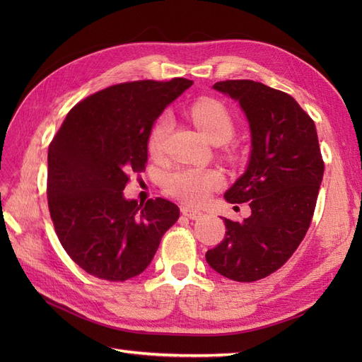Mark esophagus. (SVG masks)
<instances>
[{
  "label": "esophagus",
  "instance_id": "esophagus-1",
  "mask_svg": "<svg viewBox=\"0 0 362 362\" xmlns=\"http://www.w3.org/2000/svg\"><path fill=\"white\" fill-rule=\"evenodd\" d=\"M180 211H182L183 216H187V218H189V219H197V218L202 216L201 211L194 210V209H189V206H182Z\"/></svg>",
  "mask_w": 362,
  "mask_h": 362
}]
</instances>
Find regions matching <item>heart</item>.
Wrapping results in <instances>:
<instances>
[{
	"mask_svg": "<svg viewBox=\"0 0 362 362\" xmlns=\"http://www.w3.org/2000/svg\"><path fill=\"white\" fill-rule=\"evenodd\" d=\"M191 119L211 143H226L235 134L232 113L224 104L214 99H202L191 107ZM171 130V115L163 113L152 126L148 136V151L152 157L158 158L163 156ZM222 185V174L216 169L206 168H175L161 177L165 193L187 205L204 204Z\"/></svg>",
	"mask_w": 362,
	"mask_h": 362,
	"instance_id": "heart-1",
	"label": "heart"
}]
</instances>
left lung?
Wrapping results in <instances>:
<instances>
[{
  "instance_id": "8db88e82",
  "label": "left lung",
  "mask_w": 362,
  "mask_h": 362,
  "mask_svg": "<svg viewBox=\"0 0 362 362\" xmlns=\"http://www.w3.org/2000/svg\"><path fill=\"white\" fill-rule=\"evenodd\" d=\"M213 88L240 101L249 119V166L226 199L249 202L252 214L243 222L224 219V240L205 258L227 279L250 283L280 269L303 241L325 165L314 121L294 98L247 79Z\"/></svg>"
}]
</instances>
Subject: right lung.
Returning <instances> with one entry per match:
<instances>
[{
	"instance_id": "obj_1",
	"label": "right lung",
	"mask_w": 362,
	"mask_h": 362,
	"mask_svg": "<svg viewBox=\"0 0 362 362\" xmlns=\"http://www.w3.org/2000/svg\"><path fill=\"white\" fill-rule=\"evenodd\" d=\"M193 81H134L82 99L48 149L49 214L65 252L87 274L124 281L149 266L180 210L166 199L126 201L130 174L148 163L160 113Z\"/></svg>"
}]
</instances>
